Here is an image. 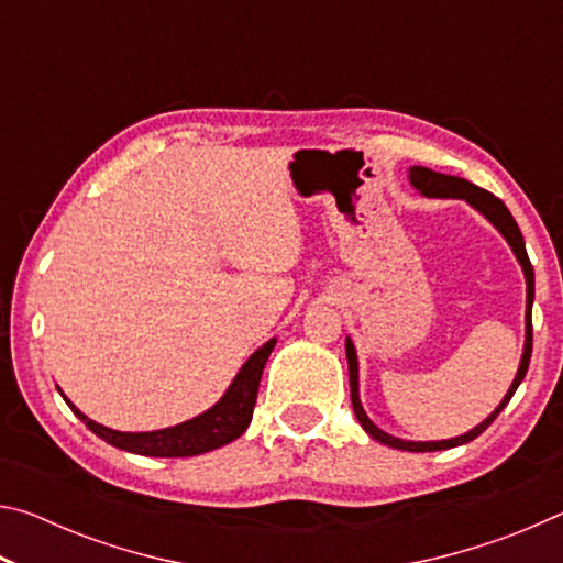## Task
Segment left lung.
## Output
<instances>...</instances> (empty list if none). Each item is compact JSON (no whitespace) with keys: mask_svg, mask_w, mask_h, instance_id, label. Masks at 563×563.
I'll return each mask as SVG.
<instances>
[{"mask_svg":"<svg viewBox=\"0 0 563 563\" xmlns=\"http://www.w3.org/2000/svg\"><path fill=\"white\" fill-rule=\"evenodd\" d=\"M409 180H412V186L417 190H422L424 196H432V198H464L466 203H472L476 211L484 213L489 218V221L497 225V231L507 238V243L511 245L514 255H517V261L521 263L523 275H527V345H523V355H521V365H519V373L514 377V383L509 387L507 397L501 399V405L494 409V412L484 419L479 427H474L472 432H466L462 437H454V440H442V442H405V440H397V437L387 434L369 422V417L365 415V409L360 405V393H357V355H355V347H352V342H345V350H347V369H350V397H352V407H355V415L360 419V424L365 427V432L369 437H375L377 442H383L387 446H395V450H405V452H437V450H450V446H460L466 444L479 437L487 427L497 419V415L501 412L504 407L509 405V399L517 393V387L521 385L523 375H527L529 369V360H531V302H533V268H531V261L527 255V245H523V235L519 231L517 221H514V216L509 213V208L504 206L497 196L489 194V190H484L479 186L470 184V180L464 178H456V176H444V174H437L432 168H424V166H415L409 170Z\"/></svg>","mask_w":563,"mask_h":563,"instance_id":"left-lung-1","label":"left lung"}]
</instances>
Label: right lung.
I'll return each mask as SVG.
<instances>
[{
  "instance_id": "obj_1",
  "label": "right lung",
  "mask_w": 563,
  "mask_h": 563,
  "mask_svg": "<svg viewBox=\"0 0 563 563\" xmlns=\"http://www.w3.org/2000/svg\"><path fill=\"white\" fill-rule=\"evenodd\" d=\"M275 347V340H268L261 350H255L251 360L241 367V373L235 375L233 385L228 387V393L221 397V402L213 405L208 412L188 419L184 424L168 427V430L158 432H117L109 427L97 424L84 412H79L69 399L66 405L71 407V412L81 419L89 430L101 437L103 442H109L119 450H126L133 454H146V456H194L218 450L228 442L238 440L245 432V427L251 424L255 397H258L261 375L265 362H268L271 352Z\"/></svg>"
}]
</instances>
